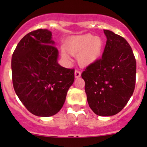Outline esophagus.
I'll use <instances>...</instances> for the list:
<instances>
[{
	"label": "esophagus",
	"instance_id": "esophagus-1",
	"mask_svg": "<svg viewBox=\"0 0 147 147\" xmlns=\"http://www.w3.org/2000/svg\"><path fill=\"white\" fill-rule=\"evenodd\" d=\"M80 76H81V72L80 70H78V69H76V70L75 71V77L76 78H78Z\"/></svg>",
	"mask_w": 147,
	"mask_h": 147
}]
</instances>
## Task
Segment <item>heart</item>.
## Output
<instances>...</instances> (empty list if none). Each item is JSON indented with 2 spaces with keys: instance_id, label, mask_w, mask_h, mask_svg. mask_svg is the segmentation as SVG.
<instances>
[{
  "instance_id": "1",
  "label": "heart",
  "mask_w": 147,
  "mask_h": 147,
  "mask_svg": "<svg viewBox=\"0 0 147 147\" xmlns=\"http://www.w3.org/2000/svg\"><path fill=\"white\" fill-rule=\"evenodd\" d=\"M105 42L102 38L92 34L77 36L72 38L67 45L66 49L69 54L78 55V61L82 66H88L97 61L101 56ZM62 56L65 60H69L63 52Z\"/></svg>"
}]
</instances>
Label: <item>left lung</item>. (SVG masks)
Instances as JSON below:
<instances>
[{"mask_svg": "<svg viewBox=\"0 0 147 147\" xmlns=\"http://www.w3.org/2000/svg\"><path fill=\"white\" fill-rule=\"evenodd\" d=\"M107 42L102 57L82 73L89 106L99 116H112L125 107L134 92L137 63L123 37L104 30Z\"/></svg>", "mask_w": 147, "mask_h": 147, "instance_id": "left-lung-1", "label": "left lung"}]
</instances>
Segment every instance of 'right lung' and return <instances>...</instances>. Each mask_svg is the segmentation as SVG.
<instances>
[{
    "label": "right lung",
    "instance_id": "add662e5",
    "mask_svg": "<svg viewBox=\"0 0 147 147\" xmlns=\"http://www.w3.org/2000/svg\"><path fill=\"white\" fill-rule=\"evenodd\" d=\"M51 36L46 29L29 32L12 56L15 92L26 109L38 117L53 116L61 109L75 79L74 68L57 63L58 50Z\"/></svg>",
    "mask_w": 147,
    "mask_h": 147
}]
</instances>
